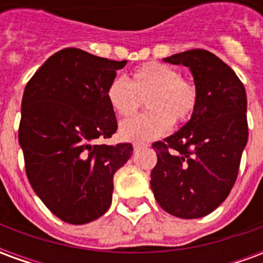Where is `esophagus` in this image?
I'll list each match as a JSON object with an SVG mask.
<instances>
[{"mask_svg":"<svg viewBox=\"0 0 263 263\" xmlns=\"http://www.w3.org/2000/svg\"><path fill=\"white\" fill-rule=\"evenodd\" d=\"M145 146H148L146 143H143V142H137V143H134V149L135 151H138V149H142L145 148Z\"/></svg>","mask_w":263,"mask_h":263,"instance_id":"obj_1","label":"esophagus"}]
</instances>
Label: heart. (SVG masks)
<instances>
[{
    "label": "heart",
    "mask_w": 263,
    "mask_h": 263,
    "mask_svg": "<svg viewBox=\"0 0 263 263\" xmlns=\"http://www.w3.org/2000/svg\"><path fill=\"white\" fill-rule=\"evenodd\" d=\"M105 97L120 117H131L146 104L148 111L128 118L120 125V137L141 142L163 135L173 122H186L197 107L194 84L180 77L179 71L159 62L142 65L131 73V79L117 76L109 81Z\"/></svg>",
    "instance_id": "1"
}]
</instances>
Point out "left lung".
Listing matches in <instances>:
<instances>
[{
	"instance_id": "obj_1",
	"label": "left lung",
	"mask_w": 263,
	"mask_h": 263,
	"mask_svg": "<svg viewBox=\"0 0 263 263\" xmlns=\"http://www.w3.org/2000/svg\"><path fill=\"white\" fill-rule=\"evenodd\" d=\"M163 62L190 69L197 107L179 131L154 143L158 163L151 187L169 214L200 218L228 197L237 180L248 142L247 92L234 70L209 50L193 49Z\"/></svg>"
}]
</instances>
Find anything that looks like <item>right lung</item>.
I'll return each mask as SVG.
<instances>
[{
    "label": "right lung",
    "instance_id": "obj_1",
    "mask_svg": "<svg viewBox=\"0 0 263 263\" xmlns=\"http://www.w3.org/2000/svg\"><path fill=\"white\" fill-rule=\"evenodd\" d=\"M125 65L66 48L25 87L18 139L26 175L37 197L69 224L97 220L109 209L114 173L134 151L131 143H96L117 131L105 90Z\"/></svg>",
    "mask_w": 263,
    "mask_h": 263
}]
</instances>
